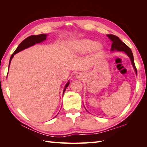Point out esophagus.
Instances as JSON below:
<instances>
[{"instance_id": "esophagus-1", "label": "esophagus", "mask_w": 147, "mask_h": 147, "mask_svg": "<svg viewBox=\"0 0 147 147\" xmlns=\"http://www.w3.org/2000/svg\"><path fill=\"white\" fill-rule=\"evenodd\" d=\"M76 77H77V78H81V77L80 76V75H76Z\"/></svg>"}]
</instances>
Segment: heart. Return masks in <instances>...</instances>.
<instances>
[{"instance_id": "b5f03b06", "label": "heart", "mask_w": 147, "mask_h": 147, "mask_svg": "<svg viewBox=\"0 0 147 147\" xmlns=\"http://www.w3.org/2000/svg\"><path fill=\"white\" fill-rule=\"evenodd\" d=\"M100 43L96 42L91 39L81 38L75 40L69 44L70 51L73 53H85L91 50L99 52L102 49Z\"/></svg>"}]
</instances>
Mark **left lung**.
Wrapping results in <instances>:
<instances>
[{
  "mask_svg": "<svg viewBox=\"0 0 147 147\" xmlns=\"http://www.w3.org/2000/svg\"><path fill=\"white\" fill-rule=\"evenodd\" d=\"M107 37L111 40V41L112 42V48H111V51H124L126 54L131 59V63L132 64L133 67L134 69V70L136 72V75H137V69L136 67V65L134 64V57H133V55L132 51L129 47H128L125 43L123 42L121 40H120L117 36L112 34L107 35Z\"/></svg>",
  "mask_w": 147,
  "mask_h": 147,
  "instance_id": "left-lung-1",
  "label": "left lung"
}]
</instances>
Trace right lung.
<instances>
[{
    "label": "right lung",
    "instance_id": "add662e5",
    "mask_svg": "<svg viewBox=\"0 0 147 147\" xmlns=\"http://www.w3.org/2000/svg\"><path fill=\"white\" fill-rule=\"evenodd\" d=\"M47 36V35L44 34L37 35H30V36L28 37V38H26V39H24V40L20 44L19 46L17 47V48L16 49V50L15 51V52L11 55L10 59V62H9V65H8V67H9L12 58L15 54H16V53H19L20 51H21L22 50H24V49H26V48H29L31 46L34 45L35 44L43 42L44 40H46ZM8 69H9V68H8ZM69 83L70 82H68L67 83V84H65V88H64V90L63 91V94H64V92L66 90V88L69 86Z\"/></svg>",
    "mask_w": 147,
    "mask_h": 147
}]
</instances>
